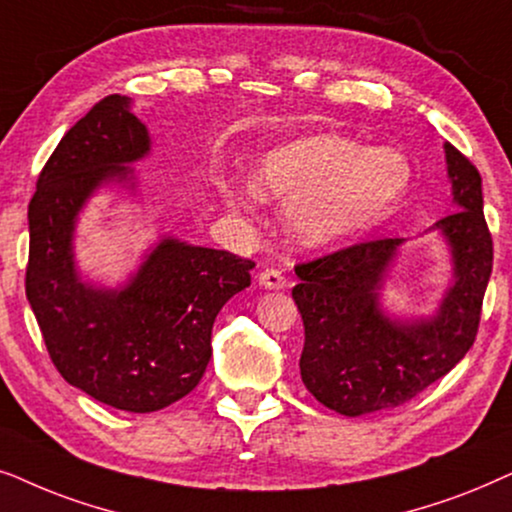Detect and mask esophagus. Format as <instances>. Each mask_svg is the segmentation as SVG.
Segmentation results:
<instances>
[{"mask_svg": "<svg viewBox=\"0 0 512 512\" xmlns=\"http://www.w3.org/2000/svg\"><path fill=\"white\" fill-rule=\"evenodd\" d=\"M260 285H264V288H269V290H281V288H285V276H283V271H278V269H264V271H260Z\"/></svg>", "mask_w": 512, "mask_h": 512, "instance_id": "obj_1", "label": "esophagus"}]
</instances>
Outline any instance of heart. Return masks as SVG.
<instances>
[{
    "instance_id": "b5f03b06",
    "label": "heart",
    "mask_w": 512,
    "mask_h": 512,
    "mask_svg": "<svg viewBox=\"0 0 512 512\" xmlns=\"http://www.w3.org/2000/svg\"><path fill=\"white\" fill-rule=\"evenodd\" d=\"M410 182L405 156L363 147L342 135H309L271 149L255 163L248 194L288 201L285 220L306 245H327L377 224ZM224 199L241 192L224 187Z\"/></svg>"
}]
</instances>
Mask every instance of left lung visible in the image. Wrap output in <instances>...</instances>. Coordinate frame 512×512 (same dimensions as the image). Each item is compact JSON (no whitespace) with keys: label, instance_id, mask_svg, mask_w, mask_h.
<instances>
[{"label":"left lung","instance_id":"8db88e82","mask_svg":"<svg viewBox=\"0 0 512 512\" xmlns=\"http://www.w3.org/2000/svg\"><path fill=\"white\" fill-rule=\"evenodd\" d=\"M456 210L435 222L452 248L454 285L431 320L386 318L379 285L403 238L346 245L295 267L304 320L302 381L318 403L346 417L410 403L452 370L475 342L494 245L482 210V177L445 145Z\"/></svg>","mask_w":512,"mask_h":512}]
</instances>
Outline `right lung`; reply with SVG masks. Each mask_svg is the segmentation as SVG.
<instances>
[{"label": "right lung", "instance_id": "right-lung-1", "mask_svg": "<svg viewBox=\"0 0 512 512\" xmlns=\"http://www.w3.org/2000/svg\"><path fill=\"white\" fill-rule=\"evenodd\" d=\"M147 152V128L131 102L107 95L53 149L27 208L25 292L53 365L98 403L138 414L194 391L213 353L217 313L248 288L255 267L234 252L163 238L124 290L79 281L77 213L105 180H128L126 163Z\"/></svg>", "mask_w": 512, "mask_h": 512}]
</instances>
